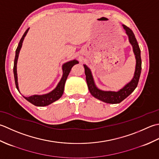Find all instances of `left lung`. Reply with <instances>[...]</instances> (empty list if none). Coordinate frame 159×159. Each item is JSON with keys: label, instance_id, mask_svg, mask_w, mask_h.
Listing matches in <instances>:
<instances>
[{"label": "left lung", "instance_id": "1", "mask_svg": "<svg viewBox=\"0 0 159 159\" xmlns=\"http://www.w3.org/2000/svg\"><path fill=\"white\" fill-rule=\"evenodd\" d=\"M122 26L125 31V34L128 36L129 43L132 45L136 59L134 76L130 82L126 84L122 89L119 90L118 91L115 92L111 91V90H108H108H102L98 88V86H96L91 70L86 64H84L87 85H88L90 94L96 99L108 103H119L130 95L137 88L141 72V50L139 47L137 39H136L134 33L130 29L126 27L124 25H122Z\"/></svg>", "mask_w": 159, "mask_h": 159}]
</instances>
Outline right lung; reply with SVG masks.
Listing matches in <instances>:
<instances>
[{
	"instance_id": "right-lung-1",
	"label": "right lung",
	"mask_w": 159,
	"mask_h": 159,
	"mask_svg": "<svg viewBox=\"0 0 159 159\" xmlns=\"http://www.w3.org/2000/svg\"><path fill=\"white\" fill-rule=\"evenodd\" d=\"M30 30V28H28L25 34L22 35V38L20 39V43L18 44V46L16 50V56L14 59V80H15V84L16 89L20 93L18 87V75H17V62L19 56V53H20V51L21 49L22 43L25 39V37L27 35V32ZM79 61L76 60H73L67 61V62L64 63L62 65V77L57 84V86L52 91L49 92L47 94H44V95H34L30 97H25L23 96L25 99H27L29 102L31 103L32 104L36 106H46L51 104L53 102L57 101L59 99L61 95H63L64 89V85H65L66 80L68 77V75L70 73V71L72 69V67L76 64H78Z\"/></svg>"
}]
</instances>
